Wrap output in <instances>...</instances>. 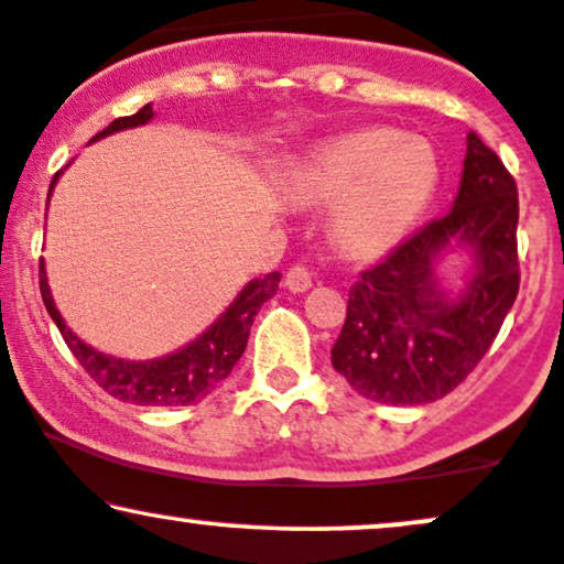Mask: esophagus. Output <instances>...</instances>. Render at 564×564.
I'll return each instance as SVG.
<instances>
[{"mask_svg": "<svg viewBox=\"0 0 564 564\" xmlns=\"http://www.w3.org/2000/svg\"><path fill=\"white\" fill-rule=\"evenodd\" d=\"M311 284H314V276H311V271L303 267V263H297L284 274V288L290 290V293H305V290H311Z\"/></svg>", "mask_w": 564, "mask_h": 564, "instance_id": "obj_1", "label": "esophagus"}]
</instances>
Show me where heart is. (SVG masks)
I'll return each mask as SVG.
<instances>
[{"instance_id": "1", "label": "heart", "mask_w": 564, "mask_h": 564, "mask_svg": "<svg viewBox=\"0 0 564 564\" xmlns=\"http://www.w3.org/2000/svg\"><path fill=\"white\" fill-rule=\"evenodd\" d=\"M440 185L434 149L394 128L326 138L284 164L297 204H332V235L352 256H379L413 229Z\"/></svg>"}]
</instances>
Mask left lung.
I'll use <instances>...</instances> for the list:
<instances>
[{
	"label": "left lung",
	"instance_id": "8db88e82",
	"mask_svg": "<svg viewBox=\"0 0 564 564\" xmlns=\"http://www.w3.org/2000/svg\"><path fill=\"white\" fill-rule=\"evenodd\" d=\"M455 241L471 248L477 267L469 288L449 299L433 267ZM518 288V185L502 159L468 133L455 204L377 267L360 271L332 366L366 400H440L486 356Z\"/></svg>",
	"mask_w": 564,
	"mask_h": 564
}]
</instances>
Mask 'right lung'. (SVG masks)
Segmentation results:
<instances>
[{"label":"right lung","instance_id":"add662e5","mask_svg":"<svg viewBox=\"0 0 564 564\" xmlns=\"http://www.w3.org/2000/svg\"><path fill=\"white\" fill-rule=\"evenodd\" d=\"M154 117L151 104L138 109L130 117H117V120L96 133L90 141H99L104 135H112L117 130L138 128ZM62 172L52 177L48 185V196H52L54 185ZM39 288L41 297L48 316L57 324L62 339H65L69 352L78 358V364L86 368L88 377L99 384L104 392L122 402H133V405H156V408H172V405H196L204 398L217 389L221 381L229 377L235 364H238L242 352H246L250 326H253L256 314L261 305L269 301L271 295L280 288V271H271L259 280H250L240 295L229 303V308L214 322L198 339L185 345L183 350L172 352V356L156 358V360H122L104 356V352L94 350V347L83 343L78 335L69 332L65 318L59 316L54 297L48 293L44 259H41L39 269Z\"/></svg>","mask_w":564,"mask_h":564}]
</instances>
